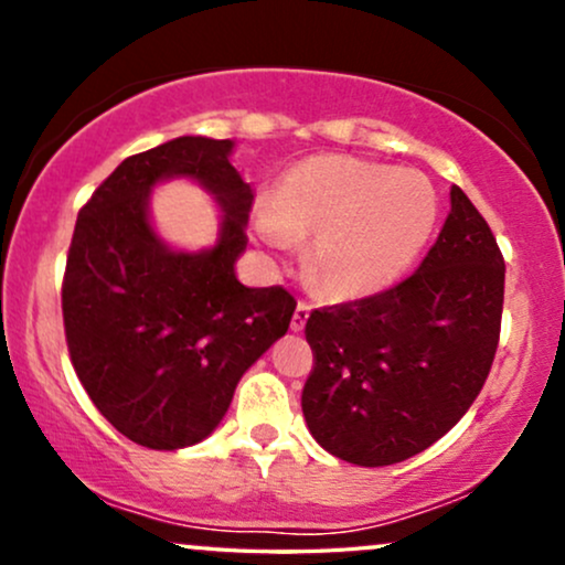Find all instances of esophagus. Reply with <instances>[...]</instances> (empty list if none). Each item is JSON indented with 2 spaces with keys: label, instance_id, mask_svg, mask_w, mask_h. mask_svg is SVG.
<instances>
[{
  "label": "esophagus",
  "instance_id": "1",
  "mask_svg": "<svg viewBox=\"0 0 565 565\" xmlns=\"http://www.w3.org/2000/svg\"><path fill=\"white\" fill-rule=\"evenodd\" d=\"M308 316H310V305L300 302L295 308V316H291V332H302L305 323H308Z\"/></svg>",
  "mask_w": 565,
  "mask_h": 565
}]
</instances>
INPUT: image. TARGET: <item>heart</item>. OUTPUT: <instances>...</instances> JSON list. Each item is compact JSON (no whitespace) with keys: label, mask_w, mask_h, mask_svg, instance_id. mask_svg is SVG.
Returning a JSON list of instances; mask_svg holds the SVG:
<instances>
[{"label":"heart","mask_w":565,"mask_h":565,"mask_svg":"<svg viewBox=\"0 0 565 565\" xmlns=\"http://www.w3.org/2000/svg\"><path fill=\"white\" fill-rule=\"evenodd\" d=\"M438 196L419 172L353 157H310L268 193L255 233L270 246L305 242L302 276L332 300L393 287L430 238Z\"/></svg>","instance_id":"obj_1"}]
</instances>
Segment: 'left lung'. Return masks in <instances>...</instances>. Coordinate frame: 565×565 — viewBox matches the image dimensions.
I'll return each mask as SVG.
<instances>
[{"mask_svg":"<svg viewBox=\"0 0 565 565\" xmlns=\"http://www.w3.org/2000/svg\"><path fill=\"white\" fill-rule=\"evenodd\" d=\"M504 260L481 212L451 185L438 242L398 287L310 313L302 387L310 436L361 468L404 462L451 430L489 377Z\"/></svg>","mask_w":565,"mask_h":565,"instance_id":"1","label":"left lung"}]
</instances>
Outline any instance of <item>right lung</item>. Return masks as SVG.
<instances>
[{"label": "right lung", "mask_w": 565, "mask_h": 565, "mask_svg": "<svg viewBox=\"0 0 565 565\" xmlns=\"http://www.w3.org/2000/svg\"><path fill=\"white\" fill-rule=\"evenodd\" d=\"M231 153L233 140L201 135L161 142L121 161L76 217L63 276L71 364L97 412L146 449L210 436L295 313L287 289H249L233 270L255 193ZM174 177L199 182L224 212L210 250H172L152 231V185Z\"/></svg>", "instance_id": "obj_1"}]
</instances>
